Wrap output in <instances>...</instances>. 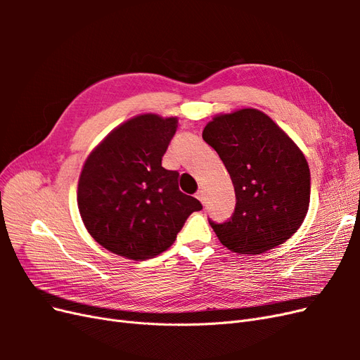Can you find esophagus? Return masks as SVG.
I'll list each match as a JSON object with an SVG mask.
<instances>
[{
	"instance_id": "obj_1",
	"label": "esophagus",
	"mask_w": 360,
	"mask_h": 360,
	"mask_svg": "<svg viewBox=\"0 0 360 360\" xmlns=\"http://www.w3.org/2000/svg\"><path fill=\"white\" fill-rule=\"evenodd\" d=\"M195 197H197L202 204L205 202V193H204V191H198L197 195H195Z\"/></svg>"
}]
</instances>
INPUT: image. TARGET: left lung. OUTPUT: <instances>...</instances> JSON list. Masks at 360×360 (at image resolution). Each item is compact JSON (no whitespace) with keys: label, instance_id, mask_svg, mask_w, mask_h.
Instances as JSON below:
<instances>
[{"label":"left lung","instance_id":"8db88e82","mask_svg":"<svg viewBox=\"0 0 360 360\" xmlns=\"http://www.w3.org/2000/svg\"><path fill=\"white\" fill-rule=\"evenodd\" d=\"M202 138L230 174L236 209L210 225L237 254H263L287 242L309 209L311 172L302 150L274 120L255 108L217 114Z\"/></svg>","mask_w":360,"mask_h":360}]
</instances>
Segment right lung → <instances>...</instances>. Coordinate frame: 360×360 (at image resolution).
Returning <instances> with one entry per match:
<instances>
[{
	"mask_svg": "<svg viewBox=\"0 0 360 360\" xmlns=\"http://www.w3.org/2000/svg\"><path fill=\"white\" fill-rule=\"evenodd\" d=\"M177 117L139 114L111 130L84 162L78 209L86 231L112 254L153 258L176 242L201 202L180 192L179 172L162 167Z\"/></svg>",
	"mask_w": 360,
	"mask_h": 360,
	"instance_id": "right-lung-1",
	"label": "right lung"
}]
</instances>
